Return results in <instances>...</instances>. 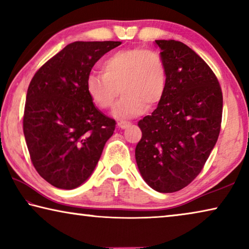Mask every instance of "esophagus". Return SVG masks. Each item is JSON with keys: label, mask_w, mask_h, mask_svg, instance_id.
<instances>
[{"label": "esophagus", "mask_w": 249, "mask_h": 249, "mask_svg": "<svg viewBox=\"0 0 249 249\" xmlns=\"http://www.w3.org/2000/svg\"><path fill=\"white\" fill-rule=\"evenodd\" d=\"M128 125H129V123H128V122H126V121H118L117 122V126H118V127H121V128H126Z\"/></svg>", "instance_id": "obj_1"}]
</instances>
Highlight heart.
I'll use <instances>...</instances> for the list:
<instances>
[{
  "mask_svg": "<svg viewBox=\"0 0 249 249\" xmlns=\"http://www.w3.org/2000/svg\"><path fill=\"white\" fill-rule=\"evenodd\" d=\"M168 87L164 59L153 49L118 50L102 62V72H90L86 90L99 109L112 108L120 88L123 97L116 104L117 118H131L159 105Z\"/></svg>",
  "mask_w": 249,
  "mask_h": 249,
  "instance_id": "b5f03b06",
  "label": "heart"
}]
</instances>
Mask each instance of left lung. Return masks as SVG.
I'll return each instance as SVG.
<instances>
[{"label":"left lung","mask_w":249,"mask_h":249,"mask_svg":"<svg viewBox=\"0 0 249 249\" xmlns=\"http://www.w3.org/2000/svg\"><path fill=\"white\" fill-rule=\"evenodd\" d=\"M168 72L164 98L137 125L135 147L141 176L155 191L171 194L194 181L216 145L222 91L216 75L187 44L155 40Z\"/></svg>","instance_id":"1"}]
</instances>
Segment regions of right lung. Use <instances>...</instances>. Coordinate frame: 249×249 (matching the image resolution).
<instances>
[{
  "label": "right lung",
  "mask_w": 249,
  "mask_h": 249,
  "mask_svg": "<svg viewBox=\"0 0 249 249\" xmlns=\"http://www.w3.org/2000/svg\"><path fill=\"white\" fill-rule=\"evenodd\" d=\"M120 41H76L49 59L30 81L23 133L30 159L47 182L75 189L94 171L115 122L96 108L86 78Z\"/></svg>",
  "instance_id": "obj_1"
}]
</instances>
